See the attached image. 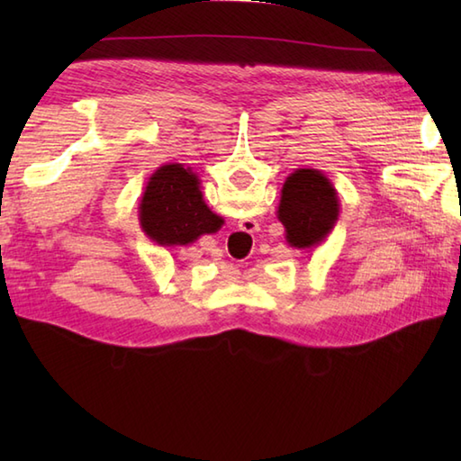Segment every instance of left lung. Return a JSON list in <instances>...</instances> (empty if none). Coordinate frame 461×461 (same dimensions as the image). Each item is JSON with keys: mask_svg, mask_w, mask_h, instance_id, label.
Returning <instances> with one entry per match:
<instances>
[{"mask_svg": "<svg viewBox=\"0 0 461 461\" xmlns=\"http://www.w3.org/2000/svg\"><path fill=\"white\" fill-rule=\"evenodd\" d=\"M340 202L335 185L317 168H297L281 188L277 218L295 249L319 248L335 228Z\"/></svg>", "mask_w": 461, "mask_h": 461, "instance_id": "obj_1", "label": "left lung"}]
</instances>
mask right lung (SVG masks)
<instances>
[{
	"label": "right lung",
	"mask_w": 461,
	"mask_h": 461,
	"mask_svg": "<svg viewBox=\"0 0 461 461\" xmlns=\"http://www.w3.org/2000/svg\"><path fill=\"white\" fill-rule=\"evenodd\" d=\"M139 220L144 236L160 248L188 246L223 225L203 202L198 176L178 162L162 164L146 182Z\"/></svg>",
	"instance_id": "1"
}]
</instances>
